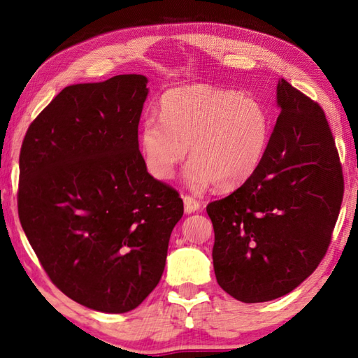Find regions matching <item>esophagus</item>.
<instances>
[{
    "mask_svg": "<svg viewBox=\"0 0 358 358\" xmlns=\"http://www.w3.org/2000/svg\"><path fill=\"white\" fill-rule=\"evenodd\" d=\"M183 202H185V211L186 213H194L201 208V202L197 201L196 197L192 196H183Z\"/></svg>",
    "mask_w": 358,
    "mask_h": 358,
    "instance_id": "obj_1",
    "label": "esophagus"
}]
</instances>
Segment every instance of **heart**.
Here are the masks:
<instances>
[{
  "mask_svg": "<svg viewBox=\"0 0 358 358\" xmlns=\"http://www.w3.org/2000/svg\"><path fill=\"white\" fill-rule=\"evenodd\" d=\"M157 113L161 121H143L141 145L150 173L159 180L172 177L189 147L191 187L234 189L256 173L268 148L271 118L256 96L186 85L162 94Z\"/></svg>",
  "mask_w": 358,
  "mask_h": 358,
  "instance_id": "obj_1",
  "label": "heart"
}]
</instances>
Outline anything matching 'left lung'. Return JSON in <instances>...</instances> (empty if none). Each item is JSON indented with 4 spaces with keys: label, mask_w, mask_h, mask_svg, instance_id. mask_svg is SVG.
Segmentation results:
<instances>
[{
    "label": "left lung",
    "mask_w": 358,
    "mask_h": 358,
    "mask_svg": "<svg viewBox=\"0 0 358 358\" xmlns=\"http://www.w3.org/2000/svg\"><path fill=\"white\" fill-rule=\"evenodd\" d=\"M276 98L281 113L256 173L207 205L216 281L243 303L286 295L317 268L344 194L322 107L284 78Z\"/></svg>",
    "instance_id": "1"
}]
</instances>
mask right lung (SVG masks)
I'll return each instance as SVG.
<instances>
[{"instance_id": "right-lung-1", "label": "right lung", "mask_w": 358, "mask_h": 358, "mask_svg": "<svg viewBox=\"0 0 358 358\" xmlns=\"http://www.w3.org/2000/svg\"><path fill=\"white\" fill-rule=\"evenodd\" d=\"M147 77L66 87L33 120L20 150L17 205L50 281L102 313L134 310L159 282L181 216L177 189L138 150Z\"/></svg>"}]
</instances>
